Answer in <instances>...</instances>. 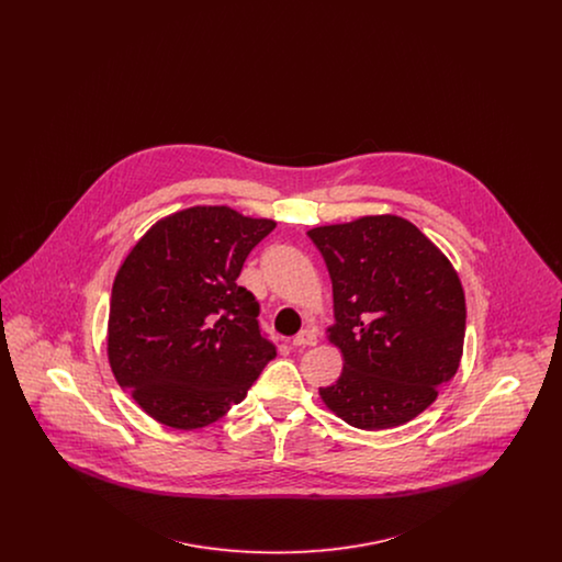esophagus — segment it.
<instances>
[{"label":"esophagus","instance_id":"34e87169","mask_svg":"<svg viewBox=\"0 0 562 562\" xmlns=\"http://www.w3.org/2000/svg\"><path fill=\"white\" fill-rule=\"evenodd\" d=\"M318 344V335L314 328H303L299 335H294L293 346L296 348H312Z\"/></svg>","mask_w":562,"mask_h":562}]
</instances>
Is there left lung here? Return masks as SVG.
Wrapping results in <instances>:
<instances>
[{
    "label": "left lung",
    "mask_w": 562,
    "mask_h": 562,
    "mask_svg": "<svg viewBox=\"0 0 562 562\" xmlns=\"http://www.w3.org/2000/svg\"><path fill=\"white\" fill-rule=\"evenodd\" d=\"M333 280L328 339L344 373L324 404L360 429L402 426L453 379L463 353L465 296L451 261L406 218L362 216L307 232Z\"/></svg>",
    "instance_id": "1"
}]
</instances>
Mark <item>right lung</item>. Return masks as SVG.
<instances>
[{"label":"right lung","instance_id":"1","mask_svg":"<svg viewBox=\"0 0 562 562\" xmlns=\"http://www.w3.org/2000/svg\"><path fill=\"white\" fill-rule=\"evenodd\" d=\"M273 227L227 206H193L158 221L122 263L109 307V364L156 422L213 424L276 358L255 294L236 282Z\"/></svg>","mask_w":562,"mask_h":562}]
</instances>
